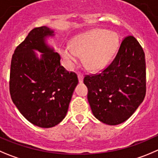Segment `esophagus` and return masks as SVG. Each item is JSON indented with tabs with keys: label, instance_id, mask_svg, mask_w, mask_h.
Returning <instances> with one entry per match:
<instances>
[{
	"label": "esophagus",
	"instance_id": "1",
	"mask_svg": "<svg viewBox=\"0 0 158 158\" xmlns=\"http://www.w3.org/2000/svg\"><path fill=\"white\" fill-rule=\"evenodd\" d=\"M77 77H78V81H79V83H82V82H83V79H84L83 74L81 73H79L77 74Z\"/></svg>",
	"mask_w": 158,
	"mask_h": 158
}]
</instances>
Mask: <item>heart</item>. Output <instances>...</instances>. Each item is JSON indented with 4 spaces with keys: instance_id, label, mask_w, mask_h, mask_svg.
Listing matches in <instances>:
<instances>
[{
    "instance_id": "heart-1",
    "label": "heart",
    "mask_w": 158,
    "mask_h": 158,
    "mask_svg": "<svg viewBox=\"0 0 158 158\" xmlns=\"http://www.w3.org/2000/svg\"><path fill=\"white\" fill-rule=\"evenodd\" d=\"M119 40L115 32L96 28L79 35L73 46L66 45L60 49L64 60L70 64L78 61L84 55V64L89 70H100L109 64L118 49Z\"/></svg>"
}]
</instances>
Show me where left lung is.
Wrapping results in <instances>:
<instances>
[{
  "mask_svg": "<svg viewBox=\"0 0 158 158\" xmlns=\"http://www.w3.org/2000/svg\"><path fill=\"white\" fill-rule=\"evenodd\" d=\"M84 83L96 118L111 126L128 119L146 94L145 54L136 38L126 37L113 61L100 73L85 76Z\"/></svg>",
  "mask_w": 158,
  "mask_h": 158,
  "instance_id": "1",
  "label": "left lung"
}]
</instances>
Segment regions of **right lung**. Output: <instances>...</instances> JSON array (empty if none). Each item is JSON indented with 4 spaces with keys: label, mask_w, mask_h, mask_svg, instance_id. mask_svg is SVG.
<instances>
[{
    "label": "right lung",
    "mask_w": 158,
    "mask_h": 158,
    "mask_svg": "<svg viewBox=\"0 0 158 158\" xmlns=\"http://www.w3.org/2000/svg\"><path fill=\"white\" fill-rule=\"evenodd\" d=\"M54 31L46 26L33 28L17 46L11 58L10 94L28 121L50 128L65 118L77 76L60 65V56L46 43ZM34 50L42 54L40 58Z\"/></svg>",
    "instance_id": "add662e5"
}]
</instances>
